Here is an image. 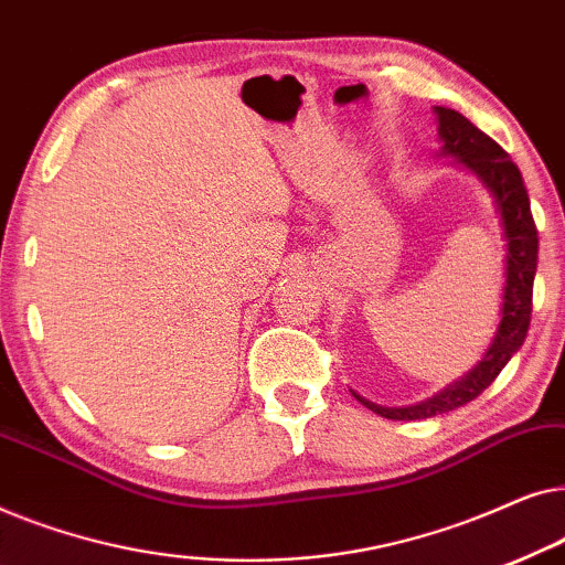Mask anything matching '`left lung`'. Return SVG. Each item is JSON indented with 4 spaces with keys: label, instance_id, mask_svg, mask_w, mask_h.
I'll list each match as a JSON object with an SVG mask.
<instances>
[{
    "label": "left lung",
    "instance_id": "1",
    "mask_svg": "<svg viewBox=\"0 0 565 565\" xmlns=\"http://www.w3.org/2000/svg\"><path fill=\"white\" fill-rule=\"evenodd\" d=\"M437 115V134L443 141L445 157H455L458 164L470 169L483 188L491 192L497 213L501 218L507 238V282H504V300H501V321L493 342L478 365L439 391L422 404L414 406H377L373 401L362 398L360 393L352 391V396L367 406L370 412L396 422H414L429 419V416L447 414L452 408H460L473 401L476 396L489 388L497 381V375L512 360V354L520 350L524 337L530 329L532 316V282L537 273V228L532 221L527 188H524L520 169L501 146L478 130L466 115L450 110V107H435Z\"/></svg>",
    "mask_w": 565,
    "mask_h": 565
}]
</instances>
